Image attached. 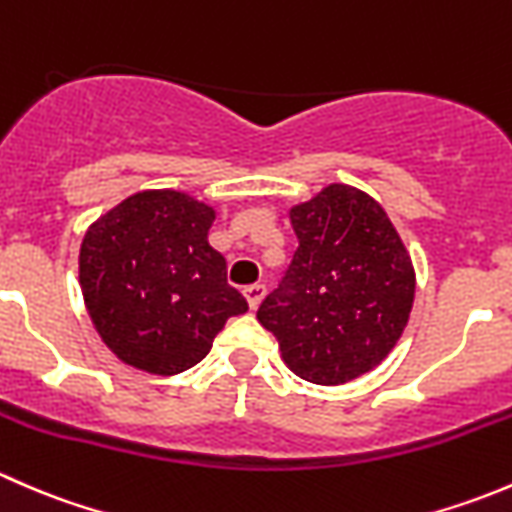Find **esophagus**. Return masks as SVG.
Wrapping results in <instances>:
<instances>
[{
  "label": "esophagus",
  "instance_id": "1",
  "mask_svg": "<svg viewBox=\"0 0 512 512\" xmlns=\"http://www.w3.org/2000/svg\"><path fill=\"white\" fill-rule=\"evenodd\" d=\"M265 292H267V287L262 285V282H255V285L245 287V297H247V304H250L252 309H257V307H260L262 297H265Z\"/></svg>",
  "mask_w": 512,
  "mask_h": 512
}]
</instances>
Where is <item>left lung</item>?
<instances>
[{
  "mask_svg": "<svg viewBox=\"0 0 512 512\" xmlns=\"http://www.w3.org/2000/svg\"><path fill=\"white\" fill-rule=\"evenodd\" d=\"M289 218L299 247L257 319L294 374L344 384L399 342L414 304L411 257L384 208L349 185H329Z\"/></svg>",
  "mask_w": 512,
  "mask_h": 512,
  "instance_id": "8db88e82",
  "label": "left lung"
}]
</instances>
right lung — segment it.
I'll return each instance as SVG.
<instances>
[{"mask_svg":"<svg viewBox=\"0 0 512 512\" xmlns=\"http://www.w3.org/2000/svg\"><path fill=\"white\" fill-rule=\"evenodd\" d=\"M215 213L175 190L123 200L86 232L81 292L106 347L148 374L170 376L208 356L247 299L227 285L208 242Z\"/></svg>","mask_w":512,"mask_h":512,"instance_id":"1","label":"right lung"}]
</instances>
